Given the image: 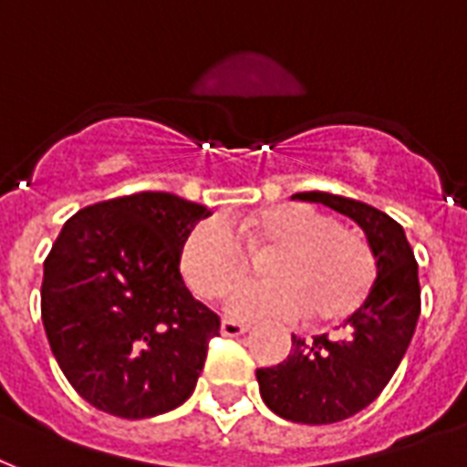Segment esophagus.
I'll return each instance as SVG.
<instances>
[{
	"mask_svg": "<svg viewBox=\"0 0 467 467\" xmlns=\"http://www.w3.org/2000/svg\"><path fill=\"white\" fill-rule=\"evenodd\" d=\"M248 325L244 322H236V320H223L221 322V335H226V337H238V335H244L248 332Z\"/></svg>",
	"mask_w": 467,
	"mask_h": 467,
	"instance_id": "1",
	"label": "esophagus"
}]
</instances>
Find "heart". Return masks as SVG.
<instances>
[{"instance_id":"heart-1","label":"heart","mask_w":467,"mask_h":467,"mask_svg":"<svg viewBox=\"0 0 467 467\" xmlns=\"http://www.w3.org/2000/svg\"><path fill=\"white\" fill-rule=\"evenodd\" d=\"M248 248L273 246L263 261L271 275L236 287L226 313L238 320L290 317L307 310L315 322L347 320L374 283V255L357 231L313 206L275 204L236 221ZM223 221L194 223L180 246V271L204 300L226 296L248 273V254Z\"/></svg>"}]
</instances>
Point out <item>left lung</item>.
<instances>
[{"label":"left lung","mask_w":467,"mask_h":467,"mask_svg":"<svg viewBox=\"0 0 467 467\" xmlns=\"http://www.w3.org/2000/svg\"><path fill=\"white\" fill-rule=\"evenodd\" d=\"M296 196L357 221L377 261V280L337 339L293 335L285 362L255 371L263 401L273 413L293 423L322 426L367 409L394 377L420 315L419 265L401 223L389 213L327 192Z\"/></svg>","instance_id":"8db88e82"}]
</instances>
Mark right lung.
<instances>
[{
	"instance_id": "1",
	"label": "right lung",
	"mask_w": 467,
	"mask_h": 467,
	"mask_svg": "<svg viewBox=\"0 0 467 467\" xmlns=\"http://www.w3.org/2000/svg\"><path fill=\"white\" fill-rule=\"evenodd\" d=\"M212 209L170 192L86 206L44 261L41 320L66 379L98 411L150 419L187 401L219 315L180 273L187 231Z\"/></svg>"
}]
</instances>
